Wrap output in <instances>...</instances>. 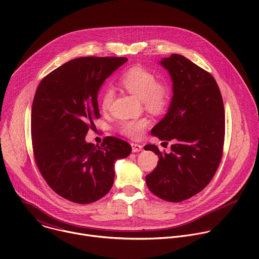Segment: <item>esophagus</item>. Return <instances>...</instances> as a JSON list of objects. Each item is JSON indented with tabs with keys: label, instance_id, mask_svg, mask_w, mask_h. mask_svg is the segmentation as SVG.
<instances>
[{
	"label": "esophagus",
	"instance_id": "obj_1",
	"mask_svg": "<svg viewBox=\"0 0 259 259\" xmlns=\"http://www.w3.org/2000/svg\"><path fill=\"white\" fill-rule=\"evenodd\" d=\"M131 146H132V152L133 153H138L142 150V145L141 144H138V143H134L132 142L131 143Z\"/></svg>",
	"mask_w": 259,
	"mask_h": 259
}]
</instances>
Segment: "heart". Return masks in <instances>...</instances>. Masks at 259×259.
I'll return each instance as SVG.
<instances>
[{"mask_svg": "<svg viewBox=\"0 0 259 259\" xmlns=\"http://www.w3.org/2000/svg\"><path fill=\"white\" fill-rule=\"evenodd\" d=\"M122 87L128 92L142 99V102L153 113H161L167 107L170 100V91L166 83L158 81L153 71L140 65H135L125 70L119 80ZM114 99V92L104 88L100 94V107L103 112L109 109ZM150 125V121L141 118L124 120L118 125V131L129 138H140Z\"/></svg>", "mask_w": 259, "mask_h": 259, "instance_id": "b5f03b06", "label": "heart"}]
</instances>
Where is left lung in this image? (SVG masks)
Wrapping results in <instances>:
<instances>
[{"label": "left lung", "mask_w": 259, "mask_h": 259, "mask_svg": "<svg viewBox=\"0 0 259 259\" xmlns=\"http://www.w3.org/2000/svg\"><path fill=\"white\" fill-rule=\"evenodd\" d=\"M173 82V97L164 119L152 134L172 141L171 153L153 144L144 150L159 157L145 176L150 191L168 202H181L200 193L213 178L224 154L226 116L219 87L210 72L179 54L163 58Z\"/></svg>", "instance_id": "1"}]
</instances>
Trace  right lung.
Wrapping results in <instances>:
<instances>
[{
    "label": "right lung",
    "mask_w": 259,
    "mask_h": 259,
    "mask_svg": "<svg viewBox=\"0 0 259 259\" xmlns=\"http://www.w3.org/2000/svg\"><path fill=\"white\" fill-rule=\"evenodd\" d=\"M125 57L88 56L69 60L52 70L36 88L30 119L32 153L48 186L77 204L93 203L112 189L118 159L131 145L107 136L101 145L85 136L99 119L97 92Z\"/></svg>",
    "instance_id": "right-lung-1"
}]
</instances>
